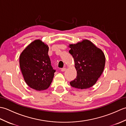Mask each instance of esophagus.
I'll return each mask as SVG.
<instances>
[{
	"instance_id": "1",
	"label": "esophagus",
	"mask_w": 126,
	"mask_h": 126,
	"mask_svg": "<svg viewBox=\"0 0 126 126\" xmlns=\"http://www.w3.org/2000/svg\"><path fill=\"white\" fill-rule=\"evenodd\" d=\"M66 70V68H62L61 69V71H65Z\"/></svg>"
}]
</instances>
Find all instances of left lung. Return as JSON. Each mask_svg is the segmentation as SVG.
<instances>
[{"label": "left lung", "mask_w": 126, "mask_h": 126, "mask_svg": "<svg viewBox=\"0 0 126 126\" xmlns=\"http://www.w3.org/2000/svg\"><path fill=\"white\" fill-rule=\"evenodd\" d=\"M73 56L76 78L70 82L71 87L85 89L93 87L102 74L106 63L103 52L88 39L69 44Z\"/></svg>", "instance_id": "obj_1"}]
</instances>
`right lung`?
I'll return each mask as SVG.
<instances>
[{"label": "right lung", "instance_id": "add662e5", "mask_svg": "<svg viewBox=\"0 0 126 126\" xmlns=\"http://www.w3.org/2000/svg\"><path fill=\"white\" fill-rule=\"evenodd\" d=\"M49 47L40 39L34 40L21 53L19 65L26 83L32 89L41 91L49 87L56 71L49 56Z\"/></svg>", "mask_w": 126, "mask_h": 126}]
</instances>
